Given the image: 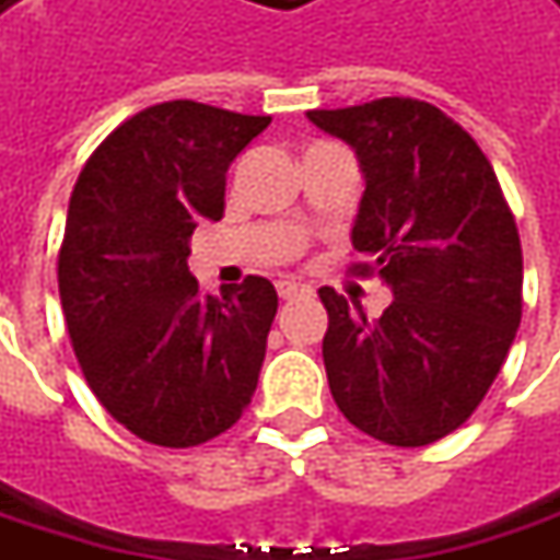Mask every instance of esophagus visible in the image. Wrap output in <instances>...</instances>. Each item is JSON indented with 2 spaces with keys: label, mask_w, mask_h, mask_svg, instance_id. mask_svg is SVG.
<instances>
[{
  "label": "esophagus",
  "mask_w": 560,
  "mask_h": 560,
  "mask_svg": "<svg viewBox=\"0 0 560 560\" xmlns=\"http://www.w3.org/2000/svg\"><path fill=\"white\" fill-rule=\"evenodd\" d=\"M314 289L307 287V283H302V280H280L277 283V295L283 299V302H292V299H307Z\"/></svg>",
  "instance_id": "1"
}]
</instances>
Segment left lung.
I'll use <instances>...</instances> for the list:
<instances>
[{
  "mask_svg": "<svg viewBox=\"0 0 560 560\" xmlns=\"http://www.w3.org/2000/svg\"><path fill=\"white\" fill-rule=\"evenodd\" d=\"M307 119L348 141L366 178L348 271L394 292L370 320L336 289H317L332 400L382 444H434L481 407L515 341V215L478 141L434 104L378 97Z\"/></svg>",
  "mask_w": 560,
  "mask_h": 560,
  "instance_id": "8db88e82",
  "label": "left lung"
}]
</instances>
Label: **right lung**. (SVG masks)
Segmentation results:
<instances>
[{
    "mask_svg": "<svg viewBox=\"0 0 560 560\" xmlns=\"http://www.w3.org/2000/svg\"><path fill=\"white\" fill-rule=\"evenodd\" d=\"M271 116L166 101L116 126L79 172L58 253L70 345L101 407L156 446H200L253 400L277 289L202 295L187 240L224 215L228 166Z\"/></svg>",
    "mask_w": 560,
    "mask_h": 560,
    "instance_id": "add662e5",
    "label": "right lung"
}]
</instances>
